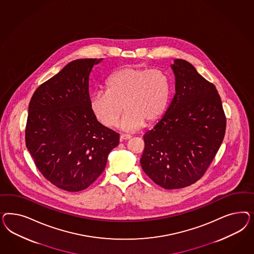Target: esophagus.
<instances>
[{
	"instance_id": "1",
	"label": "esophagus",
	"mask_w": 254,
	"mask_h": 254,
	"mask_svg": "<svg viewBox=\"0 0 254 254\" xmlns=\"http://www.w3.org/2000/svg\"><path fill=\"white\" fill-rule=\"evenodd\" d=\"M131 138L130 135L128 134H121L120 136V140H127V139H129Z\"/></svg>"
}]
</instances>
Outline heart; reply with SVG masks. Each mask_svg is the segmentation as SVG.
<instances>
[{"label":"heart","instance_id":"obj_1","mask_svg":"<svg viewBox=\"0 0 254 254\" xmlns=\"http://www.w3.org/2000/svg\"><path fill=\"white\" fill-rule=\"evenodd\" d=\"M170 93L169 77L161 69L125 67L108 78L106 91L93 93L89 106L93 116L107 127H116L124 107L120 127L136 131L165 114Z\"/></svg>","mask_w":254,"mask_h":254}]
</instances>
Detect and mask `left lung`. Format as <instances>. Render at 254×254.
I'll use <instances>...</instances> for the list:
<instances>
[{
	"mask_svg": "<svg viewBox=\"0 0 254 254\" xmlns=\"http://www.w3.org/2000/svg\"><path fill=\"white\" fill-rule=\"evenodd\" d=\"M175 95L147 131L141 168L156 185L179 189L204 175L223 142L226 118L215 85L184 60H174Z\"/></svg>",
	"mask_w": 254,
	"mask_h": 254,
	"instance_id": "obj_1",
	"label": "left lung"
}]
</instances>
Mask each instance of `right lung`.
I'll use <instances>...</instances> for the list:
<instances>
[{
    "mask_svg": "<svg viewBox=\"0 0 254 254\" xmlns=\"http://www.w3.org/2000/svg\"><path fill=\"white\" fill-rule=\"evenodd\" d=\"M101 61L69 62L39 86L29 104L26 146L43 176L68 192L93 184L119 144V134L101 125L89 106V75Z\"/></svg>",
    "mask_w": 254,
    "mask_h": 254,
    "instance_id": "right-lung-1",
    "label": "right lung"
}]
</instances>
